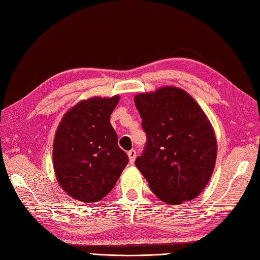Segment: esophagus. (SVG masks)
Returning a JSON list of instances; mask_svg holds the SVG:
<instances>
[{"label":"esophagus","mask_w":260,"mask_h":260,"mask_svg":"<svg viewBox=\"0 0 260 260\" xmlns=\"http://www.w3.org/2000/svg\"><path fill=\"white\" fill-rule=\"evenodd\" d=\"M128 157H129L130 164H134V162H135V160H136V157H137V152H136V150H130V151L128 152Z\"/></svg>","instance_id":"34e87169"}]
</instances>
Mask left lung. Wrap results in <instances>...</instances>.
Returning <instances> with one entry per match:
<instances>
[{"instance_id": "left-lung-1", "label": "left lung", "mask_w": 260, "mask_h": 260, "mask_svg": "<svg viewBox=\"0 0 260 260\" xmlns=\"http://www.w3.org/2000/svg\"><path fill=\"white\" fill-rule=\"evenodd\" d=\"M135 105L147 135L136 166L150 189L168 205L198 197L217 159L216 135L203 109L176 86L137 94Z\"/></svg>"}]
</instances>
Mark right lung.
Listing matches in <instances>:
<instances>
[{
  "label": "right lung",
  "mask_w": 260,
  "mask_h": 260,
  "mask_svg": "<svg viewBox=\"0 0 260 260\" xmlns=\"http://www.w3.org/2000/svg\"><path fill=\"white\" fill-rule=\"evenodd\" d=\"M120 100L92 96L63 115L53 141V168L60 187L80 203L93 204L111 191L128 165L110 115Z\"/></svg>",
  "instance_id": "1"
}]
</instances>
